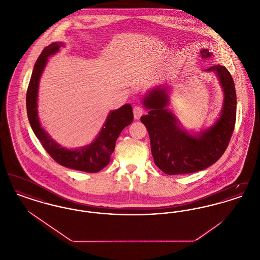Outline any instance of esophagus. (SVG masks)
Here are the masks:
<instances>
[{"label": "esophagus", "mask_w": 260, "mask_h": 260, "mask_svg": "<svg viewBox=\"0 0 260 260\" xmlns=\"http://www.w3.org/2000/svg\"><path fill=\"white\" fill-rule=\"evenodd\" d=\"M143 113H144V110H143V108L140 107V106H136V107L134 108V116H135V119H136V120H138V119L143 115Z\"/></svg>", "instance_id": "esophagus-1"}]
</instances>
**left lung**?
Here are the masks:
<instances>
[{
	"label": "left lung",
	"instance_id": "left-lung-1",
	"mask_svg": "<svg viewBox=\"0 0 260 260\" xmlns=\"http://www.w3.org/2000/svg\"><path fill=\"white\" fill-rule=\"evenodd\" d=\"M212 53L201 50V58L209 60ZM215 73L224 93L219 119L199 135H190L181 127L173 112L168 109L170 87L159 86L148 91L142 103L148 114L140 118L150 137L155 165L167 174L197 173L217 161L227 148L236 123L235 85L226 67L212 65L206 69Z\"/></svg>",
	"mask_w": 260,
	"mask_h": 260
}]
</instances>
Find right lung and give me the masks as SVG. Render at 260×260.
<instances>
[{"mask_svg": "<svg viewBox=\"0 0 260 260\" xmlns=\"http://www.w3.org/2000/svg\"><path fill=\"white\" fill-rule=\"evenodd\" d=\"M63 46L64 44L61 42L52 43L46 47L38 57L26 94L28 120L41 144L56 162L80 172L99 173L109 164L117 138L125 126L132 124L134 113L129 104H124L121 108L110 112L98 137L87 146L67 149L56 143L40 124L37 109L38 89L41 75L49 56L56 53Z\"/></svg>", "mask_w": 260, "mask_h": 260, "instance_id": "add662e5", "label": "right lung"}]
</instances>
